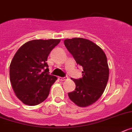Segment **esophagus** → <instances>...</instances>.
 <instances>
[{
  "instance_id": "obj_1",
  "label": "esophagus",
  "mask_w": 132,
  "mask_h": 132,
  "mask_svg": "<svg viewBox=\"0 0 132 132\" xmlns=\"http://www.w3.org/2000/svg\"><path fill=\"white\" fill-rule=\"evenodd\" d=\"M67 77H58V79L60 80V81H64L67 79Z\"/></svg>"
}]
</instances>
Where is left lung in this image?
<instances>
[{
    "label": "left lung",
    "mask_w": 132,
    "mask_h": 132,
    "mask_svg": "<svg viewBox=\"0 0 132 132\" xmlns=\"http://www.w3.org/2000/svg\"><path fill=\"white\" fill-rule=\"evenodd\" d=\"M64 44L83 68L82 78H71L76 88L69 93V97L78 107L91 105L100 99L107 86L109 75L107 56L99 46L85 38H67Z\"/></svg>",
    "instance_id": "obj_1"
}]
</instances>
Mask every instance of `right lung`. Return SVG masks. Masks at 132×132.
Returning a JSON list of instances; mask_svg holds the SVG:
<instances>
[{
  "instance_id": "right-lung-1",
  "label": "right lung",
  "mask_w": 132,
  "mask_h": 132,
  "mask_svg": "<svg viewBox=\"0 0 132 132\" xmlns=\"http://www.w3.org/2000/svg\"><path fill=\"white\" fill-rule=\"evenodd\" d=\"M60 39L30 40L21 46L10 65V79L13 90L21 102L35 106L48 97L57 78L48 72L47 59Z\"/></svg>"
}]
</instances>
